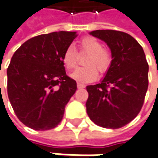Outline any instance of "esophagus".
Listing matches in <instances>:
<instances>
[{
  "label": "esophagus",
  "instance_id": "1",
  "mask_svg": "<svg viewBox=\"0 0 158 158\" xmlns=\"http://www.w3.org/2000/svg\"><path fill=\"white\" fill-rule=\"evenodd\" d=\"M77 86H78V88H79V89H82V88L85 87V85H83V84H81V83H78Z\"/></svg>",
  "mask_w": 158,
  "mask_h": 158
}]
</instances>
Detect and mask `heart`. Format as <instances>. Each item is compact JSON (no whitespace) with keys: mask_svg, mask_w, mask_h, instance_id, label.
Here are the masks:
<instances>
[{"mask_svg":"<svg viewBox=\"0 0 158 158\" xmlns=\"http://www.w3.org/2000/svg\"><path fill=\"white\" fill-rule=\"evenodd\" d=\"M81 53H89L85 60V67H79L71 74V77L79 83H88L97 79L98 73H105L110 68L112 56L111 52L103 48L102 43L92 36L84 37L79 42ZM79 59V53L74 47L68 46L62 55V61L66 68H74Z\"/></svg>","mask_w":158,"mask_h":158,"instance_id":"obj_1","label":"heart"}]
</instances>
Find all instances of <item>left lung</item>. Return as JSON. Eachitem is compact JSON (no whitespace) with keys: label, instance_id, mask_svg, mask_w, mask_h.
Listing matches in <instances>:
<instances>
[{"label":"left lung","instance_id":"1","mask_svg":"<svg viewBox=\"0 0 158 158\" xmlns=\"http://www.w3.org/2000/svg\"><path fill=\"white\" fill-rule=\"evenodd\" d=\"M90 34L108 45L112 60L101 83L86 86V111L98 126L121 128L137 117L143 105L149 84L145 54L141 45L124 32L96 30Z\"/></svg>","mask_w":158,"mask_h":158}]
</instances>
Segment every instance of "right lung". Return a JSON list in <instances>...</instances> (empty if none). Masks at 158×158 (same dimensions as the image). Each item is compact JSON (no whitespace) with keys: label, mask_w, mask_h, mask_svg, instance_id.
<instances>
[{"label":"right lung","mask_w":158,"mask_h":158,"mask_svg":"<svg viewBox=\"0 0 158 158\" xmlns=\"http://www.w3.org/2000/svg\"><path fill=\"white\" fill-rule=\"evenodd\" d=\"M76 32H53L29 39L7 67V95L20 122L37 131L56 127L77 90L65 73L62 55Z\"/></svg>","instance_id":"right-lung-1"}]
</instances>
